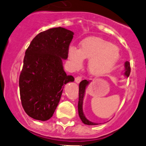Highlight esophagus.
<instances>
[{"mask_svg":"<svg viewBox=\"0 0 146 146\" xmlns=\"http://www.w3.org/2000/svg\"><path fill=\"white\" fill-rule=\"evenodd\" d=\"M81 80H82V78H81V76H77V77L75 78V81H76L77 84H79L80 82L81 81Z\"/></svg>","mask_w":146,"mask_h":146,"instance_id":"34e87169","label":"esophagus"}]
</instances>
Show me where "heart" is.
<instances>
[{"label": "heart", "mask_w": 146, "mask_h": 146, "mask_svg": "<svg viewBox=\"0 0 146 146\" xmlns=\"http://www.w3.org/2000/svg\"><path fill=\"white\" fill-rule=\"evenodd\" d=\"M72 66L80 68L84 59H89L88 69L94 76H102L110 71L119 58V50L109 41L98 36L86 38L80 44V49L70 47L68 52Z\"/></svg>", "instance_id": "b5f03b06"}]
</instances>
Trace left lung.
<instances>
[{
    "label": "left lung",
    "mask_w": 146,
    "mask_h": 146,
    "mask_svg": "<svg viewBox=\"0 0 146 146\" xmlns=\"http://www.w3.org/2000/svg\"><path fill=\"white\" fill-rule=\"evenodd\" d=\"M125 75L128 77L130 76V64L128 61H126L125 63ZM89 84V81H86V80H83L79 84V97H78V114L81 118V121L84 122L85 125H98L97 123H94L92 122H90L89 120L86 118L84 116V112H83V101H84V94H85V90L86 88L87 85Z\"/></svg>",
    "instance_id": "8db88e82"
}]
</instances>
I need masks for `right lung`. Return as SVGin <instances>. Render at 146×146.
Listing matches in <instances>:
<instances>
[{
  "mask_svg": "<svg viewBox=\"0 0 146 146\" xmlns=\"http://www.w3.org/2000/svg\"><path fill=\"white\" fill-rule=\"evenodd\" d=\"M73 35L62 27L50 29L38 34L26 50L19 76L20 96L24 111L33 119L51 118L63 86L74 81L62 66Z\"/></svg>",
  "mask_w": 146,
  "mask_h": 146,
  "instance_id": "right-lung-1",
  "label": "right lung"
}]
</instances>
